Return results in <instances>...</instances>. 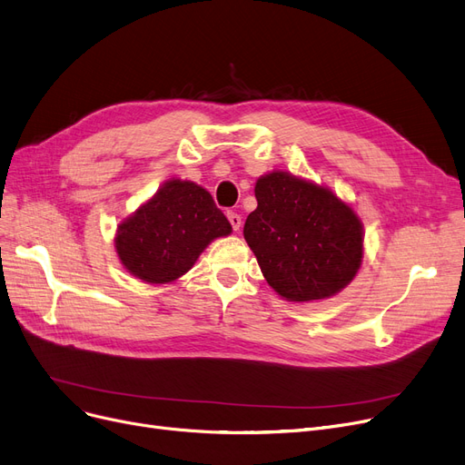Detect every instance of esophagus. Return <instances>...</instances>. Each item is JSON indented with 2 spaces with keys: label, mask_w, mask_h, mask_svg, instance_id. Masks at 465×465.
Masks as SVG:
<instances>
[{
  "label": "esophagus",
  "mask_w": 465,
  "mask_h": 465,
  "mask_svg": "<svg viewBox=\"0 0 465 465\" xmlns=\"http://www.w3.org/2000/svg\"><path fill=\"white\" fill-rule=\"evenodd\" d=\"M228 220H230L232 228H233L235 232H239V228H241V216H239L237 213H232V211H228Z\"/></svg>",
  "instance_id": "34e87169"
}]
</instances>
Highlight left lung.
I'll list each match as a JSON object with an SVG mask.
<instances>
[{
	"instance_id": "obj_1",
	"label": "left lung",
	"mask_w": 465,
	"mask_h": 465,
	"mask_svg": "<svg viewBox=\"0 0 465 465\" xmlns=\"http://www.w3.org/2000/svg\"><path fill=\"white\" fill-rule=\"evenodd\" d=\"M243 235L270 287L291 302L329 298L362 260V224L331 190L289 173L258 178Z\"/></svg>"
}]
</instances>
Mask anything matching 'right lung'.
Instances as JSON below:
<instances>
[{"mask_svg": "<svg viewBox=\"0 0 465 465\" xmlns=\"http://www.w3.org/2000/svg\"><path fill=\"white\" fill-rule=\"evenodd\" d=\"M232 226L211 193L188 180H169L117 226V256L134 277L171 282L184 275L216 237Z\"/></svg>", "mask_w": 465, "mask_h": 465, "instance_id": "add662e5", "label": "right lung"}]
</instances>
